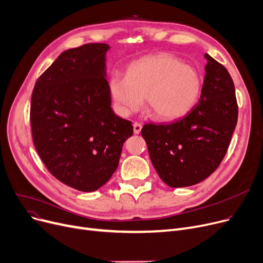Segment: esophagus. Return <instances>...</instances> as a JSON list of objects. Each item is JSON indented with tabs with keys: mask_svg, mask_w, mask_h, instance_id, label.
I'll return each instance as SVG.
<instances>
[{
	"mask_svg": "<svg viewBox=\"0 0 263 263\" xmlns=\"http://www.w3.org/2000/svg\"><path fill=\"white\" fill-rule=\"evenodd\" d=\"M141 128H142V125L138 122H135L134 123V133L135 134H139L141 132Z\"/></svg>",
	"mask_w": 263,
	"mask_h": 263,
	"instance_id": "obj_1",
	"label": "esophagus"
}]
</instances>
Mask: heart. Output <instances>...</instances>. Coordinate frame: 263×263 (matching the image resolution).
<instances>
[{
	"instance_id": "1",
	"label": "heart",
	"mask_w": 263,
	"mask_h": 263,
	"mask_svg": "<svg viewBox=\"0 0 263 263\" xmlns=\"http://www.w3.org/2000/svg\"><path fill=\"white\" fill-rule=\"evenodd\" d=\"M109 91L123 117L138 111L145 97L148 111L158 120H176L189 112L201 90V79L191 65L169 53H157L134 62L126 77L111 73Z\"/></svg>"
}]
</instances>
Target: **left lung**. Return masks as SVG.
<instances>
[{"instance_id":"1","label":"left lung","mask_w":263,"mask_h":263,"mask_svg":"<svg viewBox=\"0 0 263 263\" xmlns=\"http://www.w3.org/2000/svg\"><path fill=\"white\" fill-rule=\"evenodd\" d=\"M199 103L170 124H145L141 129L149 158L168 186L187 187L213 173L227 153L237 122L230 73L208 53Z\"/></svg>"}]
</instances>
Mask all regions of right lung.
<instances>
[{
	"label": "right lung",
	"mask_w": 263,
	"mask_h": 263,
	"mask_svg": "<svg viewBox=\"0 0 263 263\" xmlns=\"http://www.w3.org/2000/svg\"><path fill=\"white\" fill-rule=\"evenodd\" d=\"M107 44L62 52L37 79L31 99L33 142L52 176L80 192L105 185L119 166L132 122L115 115L106 79Z\"/></svg>",
	"instance_id": "1"
}]
</instances>
